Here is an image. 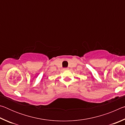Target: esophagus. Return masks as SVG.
Segmentation results:
<instances>
[{
	"instance_id": "1",
	"label": "esophagus",
	"mask_w": 125,
	"mask_h": 125,
	"mask_svg": "<svg viewBox=\"0 0 125 125\" xmlns=\"http://www.w3.org/2000/svg\"><path fill=\"white\" fill-rule=\"evenodd\" d=\"M67 68H64V69H67Z\"/></svg>"
}]
</instances>
